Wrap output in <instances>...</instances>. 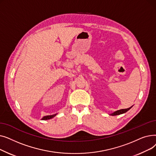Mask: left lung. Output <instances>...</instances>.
I'll return each mask as SVG.
<instances>
[{"label": "left lung", "instance_id": "obj_1", "mask_svg": "<svg viewBox=\"0 0 156 156\" xmlns=\"http://www.w3.org/2000/svg\"><path fill=\"white\" fill-rule=\"evenodd\" d=\"M132 107H133V105L132 106V107H130V108H127V109H122L118 110V111H114V112H112V113L109 114V115H111V116H116V115H119V114H124V113L128 111H129Z\"/></svg>", "mask_w": 156, "mask_h": 156}]
</instances>
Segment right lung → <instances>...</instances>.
<instances>
[{"mask_svg": "<svg viewBox=\"0 0 156 156\" xmlns=\"http://www.w3.org/2000/svg\"><path fill=\"white\" fill-rule=\"evenodd\" d=\"M56 115H57V114H53V115H48V116H45L43 117L42 119V120H47V119H52V118H53L54 117H55Z\"/></svg>", "mask_w": 156, "mask_h": 156, "instance_id": "add662e5", "label": "right lung"}]
</instances>
